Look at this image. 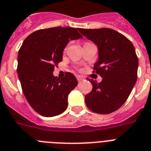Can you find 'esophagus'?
Returning a JSON list of instances; mask_svg holds the SVG:
<instances>
[{"instance_id":"obj_1","label":"esophagus","mask_w":151,"mask_h":151,"mask_svg":"<svg viewBox=\"0 0 151 151\" xmlns=\"http://www.w3.org/2000/svg\"><path fill=\"white\" fill-rule=\"evenodd\" d=\"M77 80H78V82H81V81H83V77H81V76H77Z\"/></svg>"}]
</instances>
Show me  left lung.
<instances>
[{
  "mask_svg": "<svg viewBox=\"0 0 151 151\" xmlns=\"http://www.w3.org/2000/svg\"><path fill=\"white\" fill-rule=\"evenodd\" d=\"M78 30L98 47L99 60L93 73L103 78L100 83L87 78L93 88L85 96L86 105L93 112L108 114L125 103L136 83L138 58L135 48L124 35L112 29Z\"/></svg>",
  "mask_w": 151,
  "mask_h": 151,
  "instance_id": "left-lung-1",
  "label": "left lung"
}]
</instances>
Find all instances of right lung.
<instances>
[{
	"mask_svg": "<svg viewBox=\"0 0 151 151\" xmlns=\"http://www.w3.org/2000/svg\"><path fill=\"white\" fill-rule=\"evenodd\" d=\"M81 37L74 27H56L36 30L24 40L17 55V74L27 101L39 114L57 116L68 107V94L78 81L69 72L59 79L53 71L69 40Z\"/></svg>",
	"mask_w": 151,
	"mask_h": 151,
	"instance_id": "obj_1",
	"label": "right lung"
}]
</instances>
